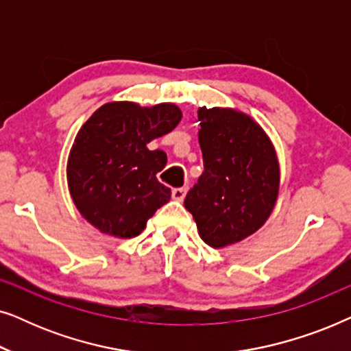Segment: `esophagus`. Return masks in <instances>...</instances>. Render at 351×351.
Segmentation results:
<instances>
[{
  "instance_id": "1",
  "label": "esophagus",
  "mask_w": 351,
  "mask_h": 351,
  "mask_svg": "<svg viewBox=\"0 0 351 351\" xmlns=\"http://www.w3.org/2000/svg\"><path fill=\"white\" fill-rule=\"evenodd\" d=\"M185 193H186V189H184V186H179V189L172 190V198L177 201H182L185 198Z\"/></svg>"
}]
</instances>
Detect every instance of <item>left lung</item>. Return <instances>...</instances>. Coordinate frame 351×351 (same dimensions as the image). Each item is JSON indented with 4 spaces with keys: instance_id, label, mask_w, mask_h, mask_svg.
Returning <instances> with one entry per match:
<instances>
[{
    "instance_id": "1",
    "label": "left lung",
    "mask_w": 351,
    "mask_h": 351,
    "mask_svg": "<svg viewBox=\"0 0 351 351\" xmlns=\"http://www.w3.org/2000/svg\"><path fill=\"white\" fill-rule=\"evenodd\" d=\"M198 141L204 171L185 196L199 237L213 247L257 232L278 198L275 150L257 123L228 108H199Z\"/></svg>"
}]
</instances>
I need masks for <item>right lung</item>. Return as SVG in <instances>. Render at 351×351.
<instances>
[{
	"instance_id": "obj_1",
	"label": "right lung",
	"mask_w": 351,
	"mask_h": 351,
	"mask_svg": "<svg viewBox=\"0 0 351 351\" xmlns=\"http://www.w3.org/2000/svg\"><path fill=\"white\" fill-rule=\"evenodd\" d=\"M182 118L172 104L142 108L132 102L105 104L80 129L66 177L83 217L105 234L134 238L171 198L156 174L166 166L162 150L147 143L171 132Z\"/></svg>"
}]
</instances>
